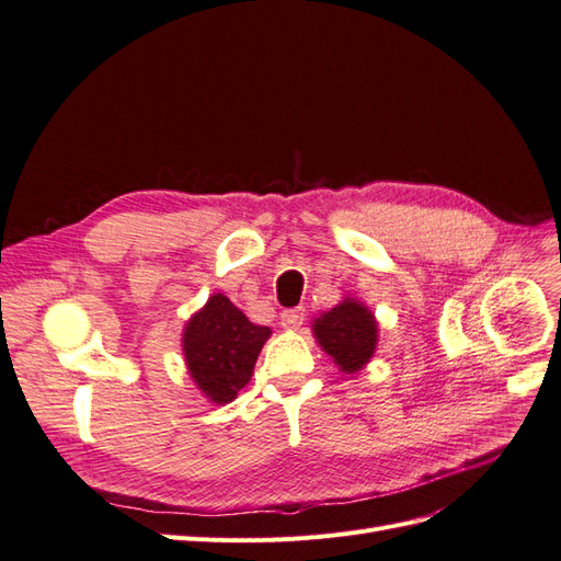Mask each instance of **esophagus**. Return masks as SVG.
<instances>
[{
  "mask_svg": "<svg viewBox=\"0 0 561 561\" xmlns=\"http://www.w3.org/2000/svg\"><path fill=\"white\" fill-rule=\"evenodd\" d=\"M304 318H307V311H304L301 307L299 309H287L280 313V325L285 330H299Z\"/></svg>",
  "mask_w": 561,
  "mask_h": 561,
  "instance_id": "34e87169",
  "label": "esophagus"
}]
</instances>
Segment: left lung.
Instances as JSON below:
<instances>
[{"instance_id": "obj_1", "label": "left lung", "mask_w": 561, "mask_h": 561, "mask_svg": "<svg viewBox=\"0 0 561 561\" xmlns=\"http://www.w3.org/2000/svg\"><path fill=\"white\" fill-rule=\"evenodd\" d=\"M313 334L320 348L325 351L334 365L355 375L360 371L377 351L379 328L375 313L363 301L346 297L334 309L313 320Z\"/></svg>"}]
</instances>
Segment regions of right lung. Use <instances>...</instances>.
I'll list each match as a JSON object with an SVG mask.
<instances>
[{"mask_svg":"<svg viewBox=\"0 0 561 561\" xmlns=\"http://www.w3.org/2000/svg\"><path fill=\"white\" fill-rule=\"evenodd\" d=\"M271 330L254 325L225 295H213L184 325L182 351L190 377L210 402L227 404L250 381Z\"/></svg>","mask_w":561,"mask_h":561,"instance_id":"add662e5","label":"right lung"}]
</instances>
